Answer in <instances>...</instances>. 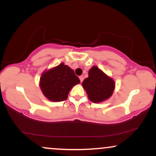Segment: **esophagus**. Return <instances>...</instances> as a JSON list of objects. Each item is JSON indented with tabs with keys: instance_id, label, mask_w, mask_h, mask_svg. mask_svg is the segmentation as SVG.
<instances>
[{
	"instance_id": "obj_1",
	"label": "esophagus",
	"mask_w": 156,
	"mask_h": 156,
	"mask_svg": "<svg viewBox=\"0 0 156 156\" xmlns=\"http://www.w3.org/2000/svg\"><path fill=\"white\" fill-rule=\"evenodd\" d=\"M79 78H80V82H82L83 80V76H80V77H79Z\"/></svg>"
}]
</instances>
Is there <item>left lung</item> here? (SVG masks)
<instances>
[{
  "label": "left lung",
  "instance_id": "left-lung-1",
  "mask_svg": "<svg viewBox=\"0 0 156 156\" xmlns=\"http://www.w3.org/2000/svg\"><path fill=\"white\" fill-rule=\"evenodd\" d=\"M82 86L91 101L101 103L112 95L115 83L101 69L93 66L89 71V77L84 79Z\"/></svg>",
  "mask_w": 156,
  "mask_h": 156
}]
</instances>
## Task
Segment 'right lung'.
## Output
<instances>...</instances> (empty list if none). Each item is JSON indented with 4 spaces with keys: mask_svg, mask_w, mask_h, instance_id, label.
Listing matches in <instances>:
<instances>
[{
    "mask_svg": "<svg viewBox=\"0 0 156 156\" xmlns=\"http://www.w3.org/2000/svg\"><path fill=\"white\" fill-rule=\"evenodd\" d=\"M80 82L74 71L67 65L62 63L42 73L39 87L48 100L61 102L67 99L70 89Z\"/></svg>",
    "mask_w": 156,
    "mask_h": 156,
    "instance_id": "right-lung-1",
    "label": "right lung"
}]
</instances>
